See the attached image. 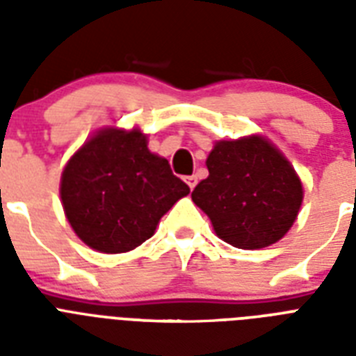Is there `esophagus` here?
Here are the masks:
<instances>
[{
    "label": "esophagus",
    "instance_id": "1",
    "mask_svg": "<svg viewBox=\"0 0 356 356\" xmlns=\"http://www.w3.org/2000/svg\"><path fill=\"white\" fill-rule=\"evenodd\" d=\"M184 181H186V184H188L192 190H194L195 184H197V177H195V175H188V177H184Z\"/></svg>",
    "mask_w": 356,
    "mask_h": 356
}]
</instances>
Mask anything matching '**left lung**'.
<instances>
[{
	"label": "left lung",
	"mask_w": 356,
	"mask_h": 356,
	"mask_svg": "<svg viewBox=\"0 0 356 356\" xmlns=\"http://www.w3.org/2000/svg\"><path fill=\"white\" fill-rule=\"evenodd\" d=\"M209 177L192 201L211 218L223 242L260 249L288 233L303 201L301 181L279 149L262 136L216 142Z\"/></svg>",
	"instance_id": "8db88e82"
}]
</instances>
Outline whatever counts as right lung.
<instances>
[{"instance_id": "add662e5", "label": "right lung", "mask_w": 356, "mask_h": 356, "mask_svg": "<svg viewBox=\"0 0 356 356\" xmlns=\"http://www.w3.org/2000/svg\"><path fill=\"white\" fill-rule=\"evenodd\" d=\"M188 184L166 159L147 149L145 134L105 129L66 164L60 200L75 234L102 253H125L153 236L156 223Z\"/></svg>"}]
</instances>
